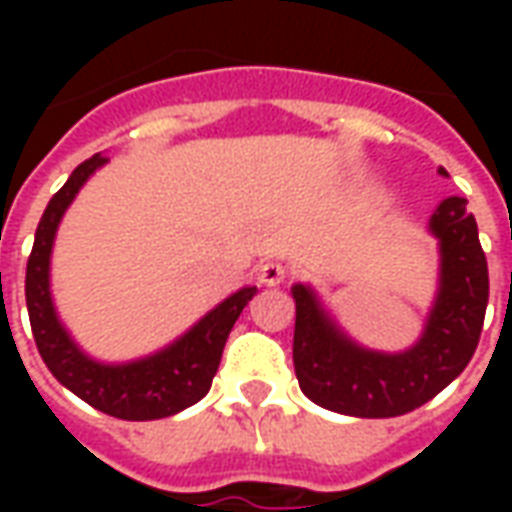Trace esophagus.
<instances>
[{
  "mask_svg": "<svg viewBox=\"0 0 512 512\" xmlns=\"http://www.w3.org/2000/svg\"><path fill=\"white\" fill-rule=\"evenodd\" d=\"M285 277H288V268L282 266V263H274V260H268V263H263V266L257 268V282H260V285H268V288L282 285Z\"/></svg>",
  "mask_w": 512,
  "mask_h": 512,
  "instance_id": "34e87169",
  "label": "esophagus"
}]
</instances>
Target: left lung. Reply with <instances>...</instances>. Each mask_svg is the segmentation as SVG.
Masks as SVG:
<instances>
[{
  "label": "left lung",
  "mask_w": 512,
  "mask_h": 512,
  "mask_svg": "<svg viewBox=\"0 0 512 512\" xmlns=\"http://www.w3.org/2000/svg\"><path fill=\"white\" fill-rule=\"evenodd\" d=\"M428 233L439 246V279L422 332L403 351L367 348L345 332L312 285L290 288L293 365L312 403L348 417H400L439 395L469 365L488 307V263L466 200H441Z\"/></svg>",
  "instance_id": "left-lung-1"
}]
</instances>
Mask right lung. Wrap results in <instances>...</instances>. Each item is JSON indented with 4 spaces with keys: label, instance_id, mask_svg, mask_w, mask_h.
<instances>
[{
    "label": "right lung",
    "instance_id": "right-lung-1",
    "mask_svg": "<svg viewBox=\"0 0 512 512\" xmlns=\"http://www.w3.org/2000/svg\"><path fill=\"white\" fill-rule=\"evenodd\" d=\"M109 164V158L95 153L73 169L40 216L35 230V246L27 263V310L35 343L43 362L65 389L82 397L109 417L147 422V419L172 417L183 408L194 406L208 395L213 376L222 362L227 337L233 332L238 315L252 301L257 288L244 285L219 301L213 310L191 323L186 332L153 354L136 356L126 362H104L87 354L76 343L71 329L62 323L54 293H51V255L60 230L62 216L71 208L76 194L95 172Z\"/></svg>",
    "mask_w": 512,
    "mask_h": 512
}]
</instances>
